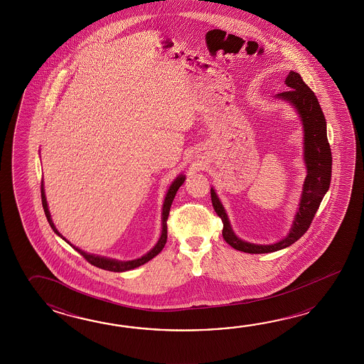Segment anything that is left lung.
<instances>
[{"label":"left lung","mask_w":364,"mask_h":364,"mask_svg":"<svg viewBox=\"0 0 364 364\" xmlns=\"http://www.w3.org/2000/svg\"><path fill=\"white\" fill-rule=\"evenodd\" d=\"M289 91L279 93L276 97L287 100L294 105L302 118L304 129V161L307 166V177L303 185L302 199L295 215L294 224L285 240L274 245H254L240 240L232 232L223 204L216 193L210 188V199L217 216L223 220V237L232 248L248 254H267L289 247L309 230V225L316 215L320 203L331 186L332 178V151L326 136V122L324 113L314 91L303 82L302 77L290 71L285 80Z\"/></svg>","instance_id":"8db88e82"}]
</instances>
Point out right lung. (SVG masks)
<instances>
[{
    "instance_id": "obj_1",
    "label": "right lung",
    "mask_w": 364,
    "mask_h": 364,
    "mask_svg": "<svg viewBox=\"0 0 364 364\" xmlns=\"http://www.w3.org/2000/svg\"><path fill=\"white\" fill-rule=\"evenodd\" d=\"M183 182H185V177H183V176H179L178 178L176 179V181L171 183V188H169V191L166 193V198H165V201H164L163 232H161V237H160V240L157 242V245H156L155 247L152 248L146 255L141 256L140 259L132 260V262H118V260H113V259H108V257H101V256L87 254L85 251L79 250V248L73 246V245H70V246L75 248L77 252L83 256L88 263L92 264V265L97 267V268H101V269H105V271H130V269H134V268H136V267H139V265L147 263L151 259H154L156 255H159V254L161 252V250H163L165 243H166V240H168V225H166V221H168V216H169L171 203H173V199H174L176 193H177L179 187H181V185H182ZM41 203H43V208H44V212H46V216H47L48 223L50 225V228L53 229V232H55V234H58L61 238H63L61 234L58 232V230L55 229V224H53V221H52V218H50V213H49V209H48L47 205V199H46V193H44L43 179H41ZM63 240H65V238H63ZM66 242H68V240H66ZM68 243H69V242H68Z\"/></svg>"
}]
</instances>
